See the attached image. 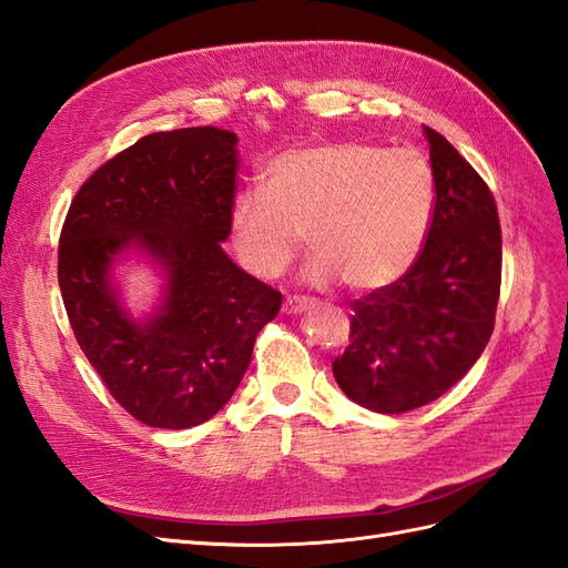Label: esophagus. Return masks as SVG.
Returning a JSON list of instances; mask_svg holds the SVG:
<instances>
[{
    "label": "esophagus",
    "mask_w": 568,
    "mask_h": 568,
    "mask_svg": "<svg viewBox=\"0 0 568 568\" xmlns=\"http://www.w3.org/2000/svg\"><path fill=\"white\" fill-rule=\"evenodd\" d=\"M306 310H312V300H306V297H287L283 304V312L290 316H297Z\"/></svg>",
    "instance_id": "obj_1"
}]
</instances>
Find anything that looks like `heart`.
<instances>
[{
  "mask_svg": "<svg viewBox=\"0 0 568 568\" xmlns=\"http://www.w3.org/2000/svg\"><path fill=\"white\" fill-rule=\"evenodd\" d=\"M433 214L435 178L418 152L323 142L275 156L264 192L237 194L231 237L242 266L264 281L285 273L306 235L316 252L306 283L378 293L416 264Z\"/></svg>",
  "mask_w": 568,
  "mask_h": 568,
  "instance_id": "heart-1",
  "label": "heart"
}]
</instances>
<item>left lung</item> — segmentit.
Here are the masks:
<instances>
[{"label": "left lung", "instance_id": "1", "mask_svg": "<svg viewBox=\"0 0 568 568\" xmlns=\"http://www.w3.org/2000/svg\"><path fill=\"white\" fill-rule=\"evenodd\" d=\"M435 214L416 264L395 285L354 302L349 347L333 362L343 393L378 414L445 395L493 335L501 231L493 192L452 144L424 128Z\"/></svg>", "mask_w": 568, "mask_h": 568}]
</instances>
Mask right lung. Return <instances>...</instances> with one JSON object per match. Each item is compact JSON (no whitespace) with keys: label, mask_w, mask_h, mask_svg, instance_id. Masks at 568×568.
Segmentation results:
<instances>
[{"label":"right lung","mask_w":568,"mask_h":568,"mask_svg":"<svg viewBox=\"0 0 568 568\" xmlns=\"http://www.w3.org/2000/svg\"><path fill=\"white\" fill-rule=\"evenodd\" d=\"M237 135L223 128L152 133L97 169L59 240V287L80 349L121 407L181 430L233 397L281 293L242 271L231 235ZM144 261L162 278L142 317L115 268Z\"/></svg>","instance_id":"1"}]
</instances>
